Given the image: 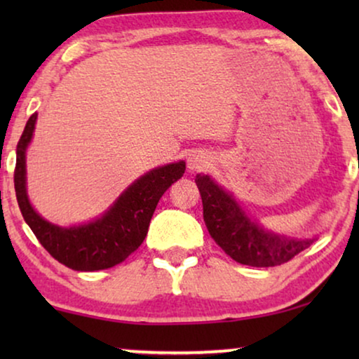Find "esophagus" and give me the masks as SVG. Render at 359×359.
Here are the masks:
<instances>
[{"label":"esophagus","instance_id":"esophagus-1","mask_svg":"<svg viewBox=\"0 0 359 359\" xmlns=\"http://www.w3.org/2000/svg\"><path fill=\"white\" fill-rule=\"evenodd\" d=\"M210 163V155L204 150H194L193 154L188 156V168L191 171H199L209 166Z\"/></svg>","mask_w":359,"mask_h":359}]
</instances>
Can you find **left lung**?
Instances as JSON below:
<instances>
[{
	"mask_svg": "<svg viewBox=\"0 0 359 359\" xmlns=\"http://www.w3.org/2000/svg\"><path fill=\"white\" fill-rule=\"evenodd\" d=\"M203 198L204 222L215 243L237 263L248 266H278L311 247L316 238L274 233L248 217L233 194L209 175H196Z\"/></svg>",
	"mask_w": 359,
	"mask_h": 359,
	"instance_id": "obj_1",
	"label": "left lung"
}]
</instances>
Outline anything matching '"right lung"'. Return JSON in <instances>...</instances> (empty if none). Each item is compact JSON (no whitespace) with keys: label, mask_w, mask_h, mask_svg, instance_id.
I'll return each mask as SVG.
<instances>
[{"label":"right lung","mask_w":359,"mask_h":359,"mask_svg":"<svg viewBox=\"0 0 359 359\" xmlns=\"http://www.w3.org/2000/svg\"><path fill=\"white\" fill-rule=\"evenodd\" d=\"M36 122L37 112H34L18 142L14 170V189L26 224L58 263L75 271H100L122 263L145 240L156 204L165 191L183 176L186 163L180 160L147 171L122 191L100 217L86 224L60 227L43 219L27 196L26 150Z\"/></svg>","instance_id":"add662e5"}]
</instances>
